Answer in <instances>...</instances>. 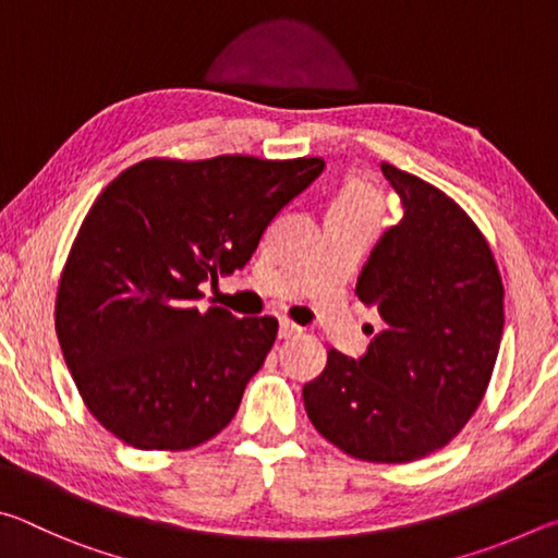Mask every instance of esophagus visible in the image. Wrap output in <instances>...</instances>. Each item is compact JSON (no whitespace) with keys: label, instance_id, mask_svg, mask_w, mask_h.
<instances>
[{"label":"esophagus","instance_id":"obj_1","mask_svg":"<svg viewBox=\"0 0 558 558\" xmlns=\"http://www.w3.org/2000/svg\"><path fill=\"white\" fill-rule=\"evenodd\" d=\"M295 335H300V327L295 323H290L288 317H282L280 319V327H278V337L280 339H290V337H295Z\"/></svg>","mask_w":558,"mask_h":558}]
</instances>
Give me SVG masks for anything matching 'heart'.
Listing matches in <instances>:
<instances>
[{
    "mask_svg": "<svg viewBox=\"0 0 558 558\" xmlns=\"http://www.w3.org/2000/svg\"><path fill=\"white\" fill-rule=\"evenodd\" d=\"M384 211V194L372 179L364 177H349L339 189L337 196L329 206V214L354 216V219L376 221Z\"/></svg>",
    "mask_w": 558,
    "mask_h": 558,
    "instance_id": "b5f03b06",
    "label": "heart"
}]
</instances>
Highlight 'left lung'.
I'll return each instance as SVG.
<instances>
[{
    "instance_id": "8db88e82",
    "label": "left lung",
    "mask_w": 558,
    "mask_h": 558,
    "mask_svg": "<svg viewBox=\"0 0 558 558\" xmlns=\"http://www.w3.org/2000/svg\"><path fill=\"white\" fill-rule=\"evenodd\" d=\"M381 172L403 219L376 241L356 295L384 327L359 359L329 349L302 399L313 426L347 456L411 462L448 446L483 401L505 288L485 235L450 196L393 165Z\"/></svg>"
}]
</instances>
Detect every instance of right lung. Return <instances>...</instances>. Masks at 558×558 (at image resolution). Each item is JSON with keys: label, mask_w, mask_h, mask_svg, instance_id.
I'll return each mask as SVG.
<instances>
[{"label": "right lung", "mask_w": 558, "mask_h": 558, "mask_svg": "<svg viewBox=\"0 0 558 558\" xmlns=\"http://www.w3.org/2000/svg\"><path fill=\"white\" fill-rule=\"evenodd\" d=\"M319 157L145 159L102 189L56 298V335L102 428L186 450L229 426L276 317L202 307V282L251 260L268 223L323 174Z\"/></svg>", "instance_id": "right-lung-1"}]
</instances>
